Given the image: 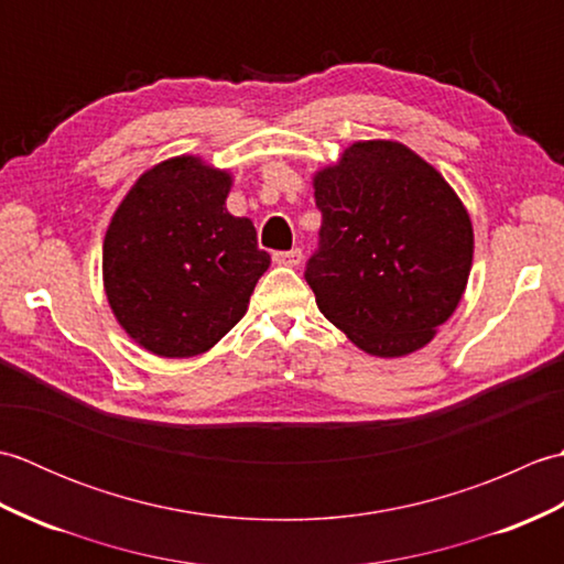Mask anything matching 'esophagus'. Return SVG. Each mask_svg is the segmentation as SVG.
Returning a JSON list of instances; mask_svg holds the SVG:
<instances>
[{"mask_svg": "<svg viewBox=\"0 0 564 564\" xmlns=\"http://www.w3.org/2000/svg\"><path fill=\"white\" fill-rule=\"evenodd\" d=\"M273 261L279 263V267H291L297 269L303 263V251L301 249H291V251H275Z\"/></svg>", "mask_w": 564, "mask_h": 564, "instance_id": "1", "label": "esophagus"}]
</instances>
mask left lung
I'll use <instances>...</instances> for the list:
<instances>
[{"mask_svg":"<svg viewBox=\"0 0 564 564\" xmlns=\"http://www.w3.org/2000/svg\"><path fill=\"white\" fill-rule=\"evenodd\" d=\"M319 251L305 279L358 349L410 356L436 337L473 269L470 213L436 166L398 140H358L313 174Z\"/></svg>","mask_w":564,"mask_h":564,"instance_id":"8db88e82","label":"left lung"}]
</instances>
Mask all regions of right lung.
Segmentation results:
<instances>
[{"label":"right lung","instance_id":"1","mask_svg":"<svg viewBox=\"0 0 564 564\" xmlns=\"http://www.w3.org/2000/svg\"><path fill=\"white\" fill-rule=\"evenodd\" d=\"M232 172L198 154L150 166L104 237V293L118 325L162 358L210 351L245 317L271 257L225 200Z\"/></svg>","mask_w":564,"mask_h":564}]
</instances>
